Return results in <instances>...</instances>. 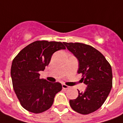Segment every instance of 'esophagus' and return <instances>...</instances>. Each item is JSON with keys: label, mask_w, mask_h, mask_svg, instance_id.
I'll return each instance as SVG.
<instances>
[{"label": "esophagus", "mask_w": 123, "mask_h": 123, "mask_svg": "<svg viewBox=\"0 0 123 123\" xmlns=\"http://www.w3.org/2000/svg\"><path fill=\"white\" fill-rule=\"evenodd\" d=\"M62 88L63 89H69V88H70V86H69L66 85L65 84H62Z\"/></svg>", "instance_id": "obj_1"}]
</instances>
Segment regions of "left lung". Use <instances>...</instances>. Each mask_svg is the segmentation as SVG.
Listing matches in <instances>:
<instances>
[{"mask_svg": "<svg viewBox=\"0 0 123 123\" xmlns=\"http://www.w3.org/2000/svg\"><path fill=\"white\" fill-rule=\"evenodd\" d=\"M79 62L78 73L87 85L84 92H80L76 99L70 100V106L81 114L93 112L102 105L112 86V73L110 64L98 50L81 43L63 42Z\"/></svg>", "mask_w": 123, "mask_h": 123, "instance_id": "left-lung-1", "label": "left lung"}]
</instances>
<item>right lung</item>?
<instances>
[{"instance_id":"obj_1","label":"right lung","mask_w":123,"mask_h":123,"mask_svg":"<svg viewBox=\"0 0 123 123\" xmlns=\"http://www.w3.org/2000/svg\"><path fill=\"white\" fill-rule=\"evenodd\" d=\"M66 49L60 42L38 40L22 49L13 59L11 69L12 86L22 107L38 114L50 108L57 93L62 90L59 82L40 78L39 71L49 65L55 52Z\"/></svg>"}]
</instances>
